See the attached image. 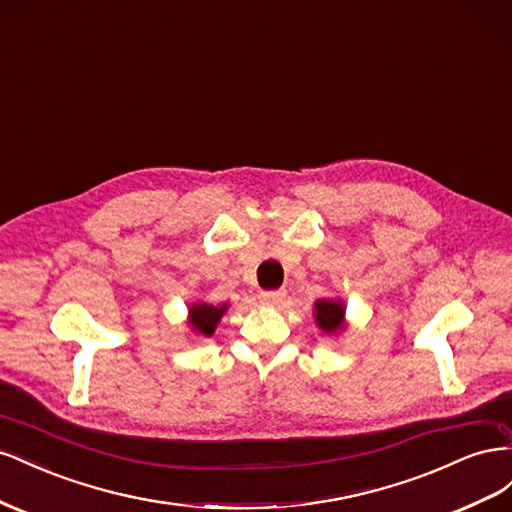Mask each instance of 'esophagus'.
Returning <instances> with one entry per match:
<instances>
[{"mask_svg":"<svg viewBox=\"0 0 512 512\" xmlns=\"http://www.w3.org/2000/svg\"><path fill=\"white\" fill-rule=\"evenodd\" d=\"M259 298H261V302H266V304H279V302H283V298H285V289H268V291H261Z\"/></svg>","mask_w":512,"mask_h":512,"instance_id":"esophagus-1","label":"esophagus"}]
</instances>
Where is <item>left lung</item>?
Returning a JSON list of instances; mask_svg holds the SVG:
<instances>
[{
	"label": "left lung",
	"instance_id": "left-lung-1",
	"mask_svg": "<svg viewBox=\"0 0 512 512\" xmlns=\"http://www.w3.org/2000/svg\"><path fill=\"white\" fill-rule=\"evenodd\" d=\"M315 317L317 324L324 332H337L343 328V304L334 300H319L315 302Z\"/></svg>",
	"mask_w": 512,
	"mask_h": 512
}]
</instances>
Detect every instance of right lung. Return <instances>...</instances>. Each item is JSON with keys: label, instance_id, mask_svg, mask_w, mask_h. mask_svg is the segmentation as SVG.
<instances>
[{"label": "right lung", "instance_id": "obj_1", "mask_svg": "<svg viewBox=\"0 0 512 512\" xmlns=\"http://www.w3.org/2000/svg\"><path fill=\"white\" fill-rule=\"evenodd\" d=\"M227 306H212V304H193L191 309V324L197 332L206 334V337H210V334L214 332L218 319H221V315L225 313Z\"/></svg>", "mask_w": 512, "mask_h": 512}]
</instances>
